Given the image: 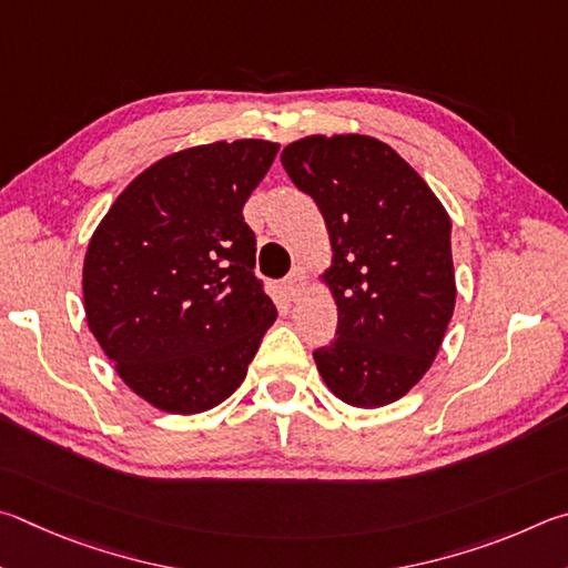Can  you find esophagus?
I'll return each mask as SVG.
<instances>
[{
    "label": "esophagus",
    "instance_id": "34e87169",
    "mask_svg": "<svg viewBox=\"0 0 568 568\" xmlns=\"http://www.w3.org/2000/svg\"><path fill=\"white\" fill-rule=\"evenodd\" d=\"M282 290L286 294V300H300L302 292L306 290V272L304 268H294V272L284 278Z\"/></svg>",
    "mask_w": 568,
    "mask_h": 568
}]
</instances>
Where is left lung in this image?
Here are the masks:
<instances>
[{
	"instance_id": "8db88e82",
	"label": "left lung",
	"mask_w": 568,
	"mask_h": 568,
	"mask_svg": "<svg viewBox=\"0 0 568 568\" xmlns=\"http://www.w3.org/2000/svg\"><path fill=\"white\" fill-rule=\"evenodd\" d=\"M282 164L326 222L322 274L339 312L336 339L314 352L334 396L386 406L419 384L456 304L452 219L389 144L364 134H312Z\"/></svg>"
}]
</instances>
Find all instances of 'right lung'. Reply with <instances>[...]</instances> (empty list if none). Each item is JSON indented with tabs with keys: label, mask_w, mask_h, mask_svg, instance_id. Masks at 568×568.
<instances>
[{
	"label": "right lung",
	"mask_w": 568,
	"mask_h": 568,
	"mask_svg": "<svg viewBox=\"0 0 568 568\" xmlns=\"http://www.w3.org/2000/svg\"><path fill=\"white\" fill-rule=\"evenodd\" d=\"M276 152L266 139H236L159 159L89 239L87 324L122 382L156 409L222 404L276 320L242 214Z\"/></svg>",
	"instance_id": "add662e5"
}]
</instances>
